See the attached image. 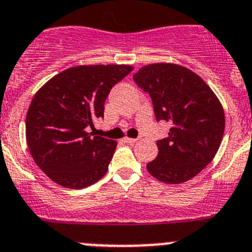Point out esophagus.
<instances>
[{
    "instance_id": "34e87169",
    "label": "esophagus",
    "mask_w": 252,
    "mask_h": 252,
    "mask_svg": "<svg viewBox=\"0 0 252 252\" xmlns=\"http://www.w3.org/2000/svg\"><path fill=\"white\" fill-rule=\"evenodd\" d=\"M125 142H127V144H133V142H136L137 139H131V137H125Z\"/></svg>"
}]
</instances>
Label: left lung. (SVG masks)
<instances>
[{
	"label": "left lung",
	"instance_id": "8db88e82",
	"mask_svg": "<svg viewBox=\"0 0 252 252\" xmlns=\"http://www.w3.org/2000/svg\"><path fill=\"white\" fill-rule=\"evenodd\" d=\"M149 93L157 121L171 127L158 140L157 159L146 169L160 182L180 184L212 161L224 132L221 102L199 75L177 64H149L132 75Z\"/></svg>",
	"mask_w": 252,
	"mask_h": 252
}]
</instances>
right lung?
Instances as JSON below:
<instances>
[{
	"label": "right lung",
	"instance_id": "add662e5",
	"mask_svg": "<svg viewBox=\"0 0 252 252\" xmlns=\"http://www.w3.org/2000/svg\"><path fill=\"white\" fill-rule=\"evenodd\" d=\"M131 65H79L65 69L34 95L26 115V141L31 157L59 186L82 189L108 170L117 142L93 136L104 101Z\"/></svg>",
	"mask_w": 252,
	"mask_h": 252
}]
</instances>
